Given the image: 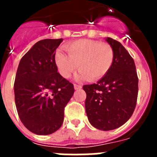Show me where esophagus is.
<instances>
[{"label": "esophagus", "instance_id": "34e87169", "mask_svg": "<svg viewBox=\"0 0 157 157\" xmlns=\"http://www.w3.org/2000/svg\"><path fill=\"white\" fill-rule=\"evenodd\" d=\"M74 88H75V90H79V89L82 88V86L77 85V84H75Z\"/></svg>", "mask_w": 157, "mask_h": 157}]
</instances>
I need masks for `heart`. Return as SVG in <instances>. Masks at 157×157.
Returning a JSON list of instances; mask_svg holds the SVG:
<instances>
[{"label":"heart","mask_w":157,"mask_h":157,"mask_svg":"<svg viewBox=\"0 0 157 157\" xmlns=\"http://www.w3.org/2000/svg\"><path fill=\"white\" fill-rule=\"evenodd\" d=\"M64 48L69 55L58 50L55 62L59 74L66 78L74 74L78 67V79H98L110 70L114 60L113 48L107 43L81 39L69 43Z\"/></svg>","instance_id":"1"}]
</instances>
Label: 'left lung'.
<instances>
[{
	"label": "left lung",
	"mask_w": 157,
	"mask_h": 157,
	"mask_svg": "<svg viewBox=\"0 0 157 157\" xmlns=\"http://www.w3.org/2000/svg\"><path fill=\"white\" fill-rule=\"evenodd\" d=\"M105 41L114 52L110 70L97 83L82 88L86 94L89 122L98 130H112L132 116L138 98V78L134 59L121 43L111 37Z\"/></svg>",
	"instance_id": "obj_1"
}]
</instances>
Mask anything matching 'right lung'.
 Segmentation results:
<instances>
[{
    "label": "right lung",
    "instance_id": "obj_1",
    "mask_svg": "<svg viewBox=\"0 0 157 157\" xmlns=\"http://www.w3.org/2000/svg\"><path fill=\"white\" fill-rule=\"evenodd\" d=\"M62 41H37L22 57L16 72L18 115L26 128L38 135L51 134L61 127L64 108L75 92L73 84L57 72L55 54Z\"/></svg>",
    "mask_w": 157,
    "mask_h": 157
}]
</instances>
